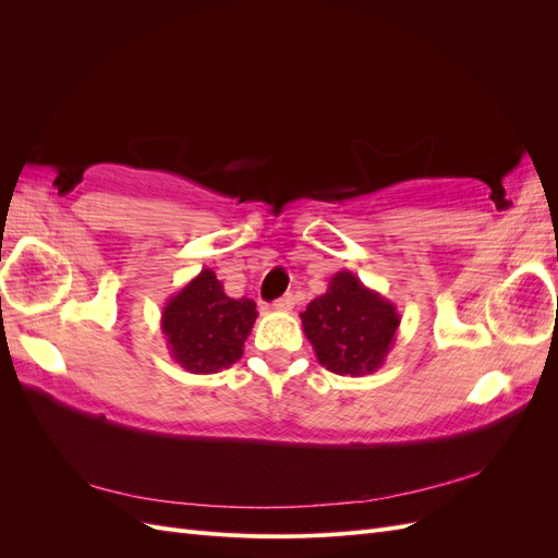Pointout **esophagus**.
<instances>
[{"mask_svg":"<svg viewBox=\"0 0 558 558\" xmlns=\"http://www.w3.org/2000/svg\"><path fill=\"white\" fill-rule=\"evenodd\" d=\"M293 305H295L293 295H283V298H279V300L275 302V310H277V312H291Z\"/></svg>","mask_w":558,"mask_h":558,"instance_id":"34e87169","label":"esophagus"}]
</instances>
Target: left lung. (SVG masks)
<instances>
[{"label": "left lung", "mask_w": 558, "mask_h": 558, "mask_svg": "<svg viewBox=\"0 0 558 558\" xmlns=\"http://www.w3.org/2000/svg\"><path fill=\"white\" fill-rule=\"evenodd\" d=\"M300 318L318 363L342 377L377 373L400 328L393 302L349 269L332 275L326 293L314 298Z\"/></svg>", "instance_id": "left-lung-1"}]
</instances>
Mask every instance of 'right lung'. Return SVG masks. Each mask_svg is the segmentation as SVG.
<instances>
[{
    "label": "right lung",
    "instance_id": "1",
    "mask_svg": "<svg viewBox=\"0 0 558 558\" xmlns=\"http://www.w3.org/2000/svg\"><path fill=\"white\" fill-rule=\"evenodd\" d=\"M256 316V302L228 298L214 269L205 267L167 300L160 328L167 349L183 369L211 375L242 359Z\"/></svg>",
    "mask_w": 558,
    "mask_h": 558
}]
</instances>
